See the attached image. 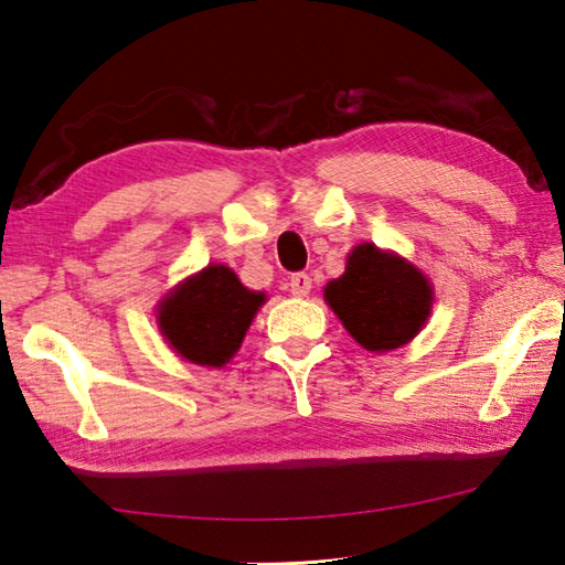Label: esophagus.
Listing matches in <instances>:
<instances>
[{"mask_svg":"<svg viewBox=\"0 0 565 565\" xmlns=\"http://www.w3.org/2000/svg\"><path fill=\"white\" fill-rule=\"evenodd\" d=\"M310 284H313V279H310V274L296 271V274H291V279H289V291L294 296H308L310 294Z\"/></svg>","mask_w":565,"mask_h":565,"instance_id":"1","label":"esophagus"}]
</instances>
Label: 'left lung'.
Returning a JSON list of instances; mask_svg holds the SVG:
<instances>
[{"mask_svg":"<svg viewBox=\"0 0 565 565\" xmlns=\"http://www.w3.org/2000/svg\"><path fill=\"white\" fill-rule=\"evenodd\" d=\"M326 301L364 350L383 352L425 326L431 289L413 264L364 243L352 249L340 279L328 284Z\"/></svg>","mask_w":565,"mask_h":565,"instance_id":"left-lung-1","label":"left lung"}]
</instances>
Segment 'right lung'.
<instances>
[{"label": "right lung", "mask_w": 565, "mask_h": 565, "mask_svg": "<svg viewBox=\"0 0 565 565\" xmlns=\"http://www.w3.org/2000/svg\"><path fill=\"white\" fill-rule=\"evenodd\" d=\"M262 303L264 294L247 291L235 271L213 264L167 298L158 320L164 338L189 362L223 366Z\"/></svg>", "instance_id": "obj_1"}]
</instances>
